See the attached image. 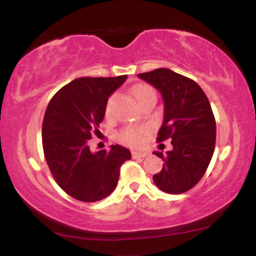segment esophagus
I'll use <instances>...</instances> for the list:
<instances>
[{
  "label": "esophagus",
  "instance_id": "obj_1",
  "mask_svg": "<svg viewBox=\"0 0 256 256\" xmlns=\"http://www.w3.org/2000/svg\"><path fill=\"white\" fill-rule=\"evenodd\" d=\"M132 154V158H146V156H148V152H131Z\"/></svg>",
  "mask_w": 256,
  "mask_h": 256
}]
</instances>
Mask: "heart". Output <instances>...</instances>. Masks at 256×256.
<instances>
[{
    "mask_svg": "<svg viewBox=\"0 0 256 256\" xmlns=\"http://www.w3.org/2000/svg\"><path fill=\"white\" fill-rule=\"evenodd\" d=\"M149 94H154L152 88L146 86V85H138L134 89V98L137 100V102L140 101V98H144L146 95H149ZM114 100H116V96H112V98L108 100L107 106H106V114L110 116L112 108H113ZM146 134V128H128L125 130L122 131L120 134V138H122V142L128 143L130 146H138L143 140V136Z\"/></svg>",
    "mask_w": 256,
    "mask_h": 256,
    "instance_id": "b5f03b06",
    "label": "heart"
}]
</instances>
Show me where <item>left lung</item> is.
Wrapping results in <instances>:
<instances>
[{
  "label": "left lung",
  "instance_id": "left-lung-1",
  "mask_svg": "<svg viewBox=\"0 0 256 256\" xmlns=\"http://www.w3.org/2000/svg\"><path fill=\"white\" fill-rule=\"evenodd\" d=\"M137 77L162 96L158 140L172 138V150L154 152L165 164L152 180L167 194H183L198 183L212 160L216 128L210 101L198 83L172 70L158 68Z\"/></svg>",
  "mask_w": 256,
  "mask_h": 256
}]
</instances>
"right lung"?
Here are the masks:
<instances>
[{
    "instance_id": "add662e5",
    "label": "right lung",
    "mask_w": 256,
    "mask_h": 256,
    "mask_svg": "<svg viewBox=\"0 0 256 256\" xmlns=\"http://www.w3.org/2000/svg\"><path fill=\"white\" fill-rule=\"evenodd\" d=\"M128 76L78 78L64 85L50 100L42 126L46 164L58 186L76 200L96 202L113 192L120 166L131 152L119 144L110 150L91 152L88 142L98 134L108 98Z\"/></svg>"
}]
</instances>
